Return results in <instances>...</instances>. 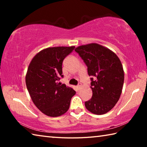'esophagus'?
Segmentation results:
<instances>
[{
  "mask_svg": "<svg viewBox=\"0 0 147 147\" xmlns=\"http://www.w3.org/2000/svg\"><path fill=\"white\" fill-rule=\"evenodd\" d=\"M81 86H82V84L81 83H79L78 84V86H77V88H78V89H80V88H81Z\"/></svg>",
  "mask_w": 147,
  "mask_h": 147,
  "instance_id": "1",
  "label": "esophagus"
}]
</instances>
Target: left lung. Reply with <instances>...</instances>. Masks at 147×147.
<instances>
[{
	"instance_id": "obj_1",
	"label": "left lung",
	"mask_w": 147,
	"mask_h": 147,
	"mask_svg": "<svg viewBox=\"0 0 147 147\" xmlns=\"http://www.w3.org/2000/svg\"><path fill=\"white\" fill-rule=\"evenodd\" d=\"M88 67L91 76L92 97L86 108L96 115L112 109L120 98L124 84V71L120 59L110 50L96 43L82 45L74 50Z\"/></svg>"
}]
</instances>
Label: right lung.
Returning a JSON list of instances; mask_svg holds the SVG:
<instances>
[{
  "label": "right lung",
  "mask_w": 147,
  "mask_h": 147,
  "mask_svg": "<svg viewBox=\"0 0 147 147\" xmlns=\"http://www.w3.org/2000/svg\"><path fill=\"white\" fill-rule=\"evenodd\" d=\"M75 47L47 48L32 59L26 75L28 93L36 106L49 117L66 113L76 92L58 81L63 78L62 63Z\"/></svg>",
  "instance_id": "right-lung-1"
}]
</instances>
